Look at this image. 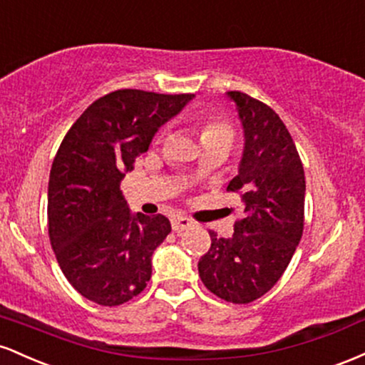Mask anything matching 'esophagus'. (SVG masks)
<instances>
[{
  "mask_svg": "<svg viewBox=\"0 0 365 365\" xmlns=\"http://www.w3.org/2000/svg\"><path fill=\"white\" fill-rule=\"evenodd\" d=\"M192 226H194V221L188 220V217L178 216V217H173V220H171V228H173V232H177V233L185 232V230L192 228Z\"/></svg>",
  "mask_w": 365,
  "mask_h": 365,
  "instance_id": "34e87169",
  "label": "esophagus"
}]
</instances>
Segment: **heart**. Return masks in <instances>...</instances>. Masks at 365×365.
<instances>
[{
    "mask_svg": "<svg viewBox=\"0 0 365 365\" xmlns=\"http://www.w3.org/2000/svg\"><path fill=\"white\" fill-rule=\"evenodd\" d=\"M163 133V132H161ZM235 137V127L225 116H212L204 123L202 140L204 144H215V142H226L232 145Z\"/></svg>",
    "mask_w": 365,
    "mask_h": 365,
    "instance_id": "obj_1",
    "label": "heart"
}]
</instances>
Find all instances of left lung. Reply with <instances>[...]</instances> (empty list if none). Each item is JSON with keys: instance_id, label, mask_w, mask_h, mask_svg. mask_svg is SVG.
<instances>
[{"instance_id": "8db88e82", "label": "left lung", "mask_w": 365, "mask_h": 365, "mask_svg": "<svg viewBox=\"0 0 365 365\" xmlns=\"http://www.w3.org/2000/svg\"><path fill=\"white\" fill-rule=\"evenodd\" d=\"M245 133L238 175L226 190L237 192L244 216L232 238L211 235L199 276L220 299L249 304L262 297L290 264L304 232L305 175L295 144L267 104L230 91Z\"/></svg>"}]
</instances>
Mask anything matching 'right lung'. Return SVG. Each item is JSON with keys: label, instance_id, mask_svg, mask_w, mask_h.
<instances>
[{"label": "right lung", "instance_id": "right-lung-1", "mask_svg": "<svg viewBox=\"0 0 365 365\" xmlns=\"http://www.w3.org/2000/svg\"><path fill=\"white\" fill-rule=\"evenodd\" d=\"M194 94L110 92L82 113L54 156L48 232L63 274L86 299L121 305L148 287L150 257L171 232L163 215H132L120 183L161 125Z\"/></svg>", "mask_w": 365, "mask_h": 365}]
</instances>
